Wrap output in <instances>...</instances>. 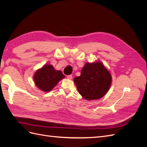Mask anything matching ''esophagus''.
<instances>
[{
    "instance_id": "34e87169",
    "label": "esophagus",
    "mask_w": 147,
    "mask_h": 147,
    "mask_svg": "<svg viewBox=\"0 0 147 147\" xmlns=\"http://www.w3.org/2000/svg\"><path fill=\"white\" fill-rule=\"evenodd\" d=\"M67 78L69 79V80H72V75H67Z\"/></svg>"
}]
</instances>
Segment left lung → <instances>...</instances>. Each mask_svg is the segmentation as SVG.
I'll return each mask as SVG.
<instances>
[{"mask_svg": "<svg viewBox=\"0 0 147 147\" xmlns=\"http://www.w3.org/2000/svg\"><path fill=\"white\" fill-rule=\"evenodd\" d=\"M74 82L79 94L84 99L97 100L109 91L112 77L108 69L98 60L84 64L80 76L75 77Z\"/></svg>", "mask_w": 147, "mask_h": 147, "instance_id": "obj_1", "label": "left lung"}]
</instances>
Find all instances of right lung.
<instances>
[{
	"mask_svg": "<svg viewBox=\"0 0 147 147\" xmlns=\"http://www.w3.org/2000/svg\"><path fill=\"white\" fill-rule=\"evenodd\" d=\"M65 76L61 70H56L50 64H46L37 69L34 74V82L36 86L43 92H50Z\"/></svg>",
	"mask_w": 147,
	"mask_h": 147,
	"instance_id": "obj_1",
	"label": "right lung"
}]
</instances>
